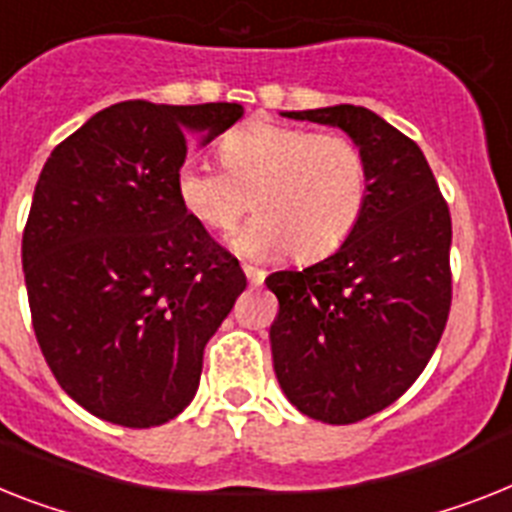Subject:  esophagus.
Segmentation results:
<instances>
[{"label": "esophagus", "mask_w": 512, "mask_h": 512, "mask_svg": "<svg viewBox=\"0 0 512 512\" xmlns=\"http://www.w3.org/2000/svg\"><path fill=\"white\" fill-rule=\"evenodd\" d=\"M243 272H246V277H248V282H251V285H261V282H264V277H266L264 269H256V266H243Z\"/></svg>", "instance_id": "1"}]
</instances>
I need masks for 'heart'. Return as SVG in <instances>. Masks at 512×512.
Returning a JSON list of instances; mask_svg holds the SVG:
<instances>
[{
	"instance_id": "1",
	"label": "heart",
	"mask_w": 512,
	"mask_h": 512,
	"mask_svg": "<svg viewBox=\"0 0 512 512\" xmlns=\"http://www.w3.org/2000/svg\"><path fill=\"white\" fill-rule=\"evenodd\" d=\"M222 164L185 156L175 175L180 206L214 232H230L259 209L232 246L246 256L293 248L298 259L337 251L369 204V162L348 135L282 122H248L222 141Z\"/></svg>"
}]
</instances>
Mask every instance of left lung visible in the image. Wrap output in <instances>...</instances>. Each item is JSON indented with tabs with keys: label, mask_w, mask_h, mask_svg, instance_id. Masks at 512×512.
<instances>
[{
	"label": "left lung",
	"mask_w": 512,
	"mask_h": 512,
	"mask_svg": "<svg viewBox=\"0 0 512 512\" xmlns=\"http://www.w3.org/2000/svg\"><path fill=\"white\" fill-rule=\"evenodd\" d=\"M340 128L369 162V204L332 256L274 272L269 329L285 398L324 424H356L392 405L426 369L445 332L453 225L426 156L366 107L282 112Z\"/></svg>",
	"instance_id": "1"
}]
</instances>
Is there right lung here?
Returning a JSON list of instances; mask_svg holds the SVG:
<instances>
[{
  "mask_svg": "<svg viewBox=\"0 0 512 512\" xmlns=\"http://www.w3.org/2000/svg\"><path fill=\"white\" fill-rule=\"evenodd\" d=\"M240 104L120 101L46 159L23 232L33 332L59 387L109 424L188 408L204 348L243 290L238 259L180 206L188 135L206 146Z\"/></svg>",
  "mask_w": 512,
  "mask_h": 512,
  "instance_id": "1",
  "label": "right lung"
}]
</instances>
